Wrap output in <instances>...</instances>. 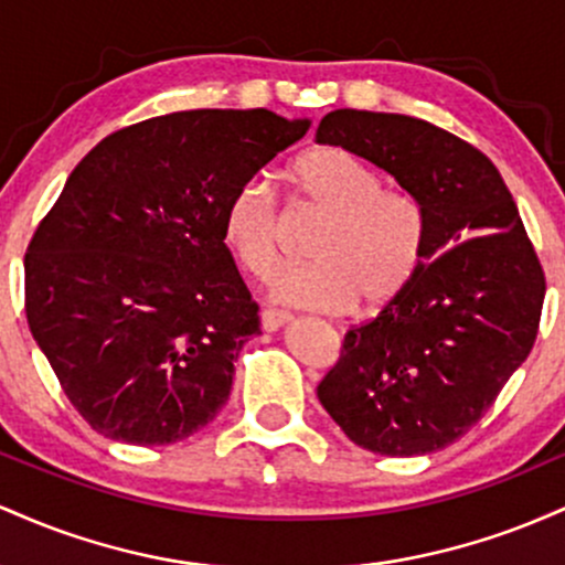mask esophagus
Returning a JSON list of instances; mask_svg holds the SVG:
<instances>
[{
	"label": "esophagus",
	"mask_w": 565,
	"mask_h": 565,
	"mask_svg": "<svg viewBox=\"0 0 565 565\" xmlns=\"http://www.w3.org/2000/svg\"><path fill=\"white\" fill-rule=\"evenodd\" d=\"M260 321H263L265 332H276V329L287 327V323L291 321V316L284 313V310H270V308H265L263 313H260Z\"/></svg>",
	"instance_id": "esophagus-1"
}]
</instances>
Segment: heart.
Listing matches in <instances>:
<instances>
[{"label": "heart", "mask_w": 565, "mask_h": 565, "mask_svg": "<svg viewBox=\"0 0 565 565\" xmlns=\"http://www.w3.org/2000/svg\"><path fill=\"white\" fill-rule=\"evenodd\" d=\"M289 180L323 223L308 249L313 263L276 270L268 281L270 300L327 313L361 300L374 310L414 281L427 249V215L412 193L382 188L380 172L342 148H313L297 157ZM220 233L246 274L263 278L274 270L278 215L263 178L236 185L223 206Z\"/></svg>", "instance_id": "b5f03b06"}]
</instances>
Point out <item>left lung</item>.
<instances>
[{"instance_id":"1","label":"left lung","mask_w":565,"mask_h":565,"mask_svg":"<svg viewBox=\"0 0 565 565\" xmlns=\"http://www.w3.org/2000/svg\"><path fill=\"white\" fill-rule=\"evenodd\" d=\"M316 142L387 172L427 215L423 268L350 329L319 401L361 449L423 457L462 438L526 361L544 274L486 153L430 121L337 108Z\"/></svg>"}]
</instances>
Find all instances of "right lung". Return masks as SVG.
Here are the masks:
<instances>
[{"label": "right lung", "instance_id": "add662e5", "mask_svg": "<svg viewBox=\"0 0 565 565\" xmlns=\"http://www.w3.org/2000/svg\"><path fill=\"white\" fill-rule=\"evenodd\" d=\"M308 127L268 108L178 111L108 135L68 174L25 252V316L100 436L167 446L217 417L260 334L223 206Z\"/></svg>", "mask_w": 565, "mask_h": 565}]
</instances>
